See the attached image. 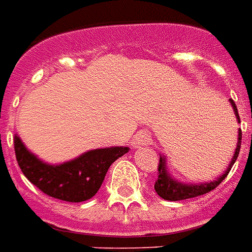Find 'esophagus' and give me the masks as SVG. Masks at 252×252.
<instances>
[{"instance_id": "obj_1", "label": "esophagus", "mask_w": 252, "mask_h": 252, "mask_svg": "<svg viewBox=\"0 0 252 252\" xmlns=\"http://www.w3.org/2000/svg\"><path fill=\"white\" fill-rule=\"evenodd\" d=\"M152 141V135L149 133H146V131H141L138 134H135L134 140H133V146L134 148H138L141 145H146V144H149Z\"/></svg>"}]
</instances>
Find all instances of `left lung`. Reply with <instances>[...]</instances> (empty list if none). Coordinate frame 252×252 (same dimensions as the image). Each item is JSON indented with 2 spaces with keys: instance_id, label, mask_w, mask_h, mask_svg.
I'll list each match as a JSON object with an SVG mask.
<instances>
[{
  "instance_id": "left-lung-1",
  "label": "left lung",
  "mask_w": 252,
  "mask_h": 252,
  "mask_svg": "<svg viewBox=\"0 0 252 252\" xmlns=\"http://www.w3.org/2000/svg\"><path fill=\"white\" fill-rule=\"evenodd\" d=\"M231 104L233 107V111H235V115H236L237 121L240 122V118H239V114H237V108L235 101L231 99ZM240 145H242V130L239 131V138H237V146L236 151H235V155L232 158V161L229 164V167L226 168V171L224 172V175H221L220 178L215 182H210V183H199V185H185V183H180V182H176L174 180L165 169V160L164 158L160 156V160H158V180L155 182V190L158 192L160 197L163 199H167V201H182V199H189V198L198 197V195H203L206 192L215 190L216 187L220 185L222 180L225 179L226 175L229 174L232 165L236 161L237 156H239V152H240Z\"/></svg>"
}]
</instances>
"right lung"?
I'll return each instance as SVG.
<instances>
[{
    "label": "right lung",
    "instance_id": "add662e5",
    "mask_svg": "<svg viewBox=\"0 0 252 252\" xmlns=\"http://www.w3.org/2000/svg\"><path fill=\"white\" fill-rule=\"evenodd\" d=\"M127 152L129 148L125 146L94 149L69 163L49 165L27 151L20 138L15 137V153L21 172L46 195L66 202L91 199L100 189L110 165Z\"/></svg>",
    "mask_w": 252,
    "mask_h": 252
}]
</instances>
